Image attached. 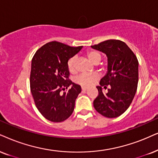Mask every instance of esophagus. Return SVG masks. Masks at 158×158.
Wrapping results in <instances>:
<instances>
[{
  "instance_id": "esophagus-1",
  "label": "esophagus",
  "mask_w": 158,
  "mask_h": 158,
  "mask_svg": "<svg viewBox=\"0 0 158 158\" xmlns=\"http://www.w3.org/2000/svg\"><path fill=\"white\" fill-rule=\"evenodd\" d=\"M81 89H82L83 91H86V90H87V87H81Z\"/></svg>"
}]
</instances>
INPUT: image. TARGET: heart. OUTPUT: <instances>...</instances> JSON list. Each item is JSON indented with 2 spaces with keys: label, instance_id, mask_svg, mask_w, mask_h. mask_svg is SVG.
Returning a JSON list of instances; mask_svg holds the SVG:
<instances>
[{
  "label": "heart",
  "instance_id": "1",
  "mask_svg": "<svg viewBox=\"0 0 158 158\" xmlns=\"http://www.w3.org/2000/svg\"><path fill=\"white\" fill-rule=\"evenodd\" d=\"M87 57L89 60L92 63H96L101 60V55L98 52L95 50H91L87 52ZM68 69L71 73H75L77 70V57L73 56L71 57L67 63ZM99 78V74L97 73H82V74L78 76L75 79V81L84 87H89L93 85L94 83L98 80Z\"/></svg>",
  "mask_w": 158,
  "mask_h": 158
}]
</instances>
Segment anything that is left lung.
<instances>
[{"instance_id":"left-lung-1","label":"left lung","mask_w":158,"mask_h":158,"mask_svg":"<svg viewBox=\"0 0 158 158\" xmlns=\"http://www.w3.org/2000/svg\"><path fill=\"white\" fill-rule=\"evenodd\" d=\"M105 53L108 57V71L97 86L98 95L93 106L98 112L108 118H114L125 112L132 103L139 81V61L126 44L110 39L91 46ZM110 87L106 94L102 88Z\"/></svg>"}]
</instances>
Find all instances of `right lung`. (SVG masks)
Returning <instances> with one entry per match:
<instances>
[{
  "mask_svg": "<svg viewBox=\"0 0 158 158\" xmlns=\"http://www.w3.org/2000/svg\"><path fill=\"white\" fill-rule=\"evenodd\" d=\"M81 48L52 41L38 49L32 59L31 91L38 110L48 120L60 123L73 113L81 89L69 79L67 63Z\"/></svg>",
  "mask_w": 158,
  "mask_h": 158,
  "instance_id": "right-lung-1",
  "label": "right lung"
}]
</instances>
